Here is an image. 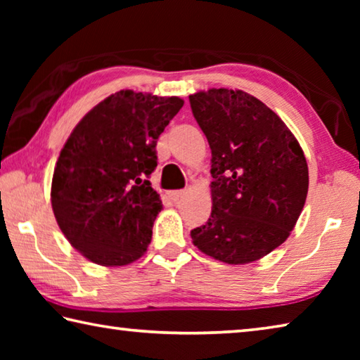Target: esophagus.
<instances>
[{
    "label": "esophagus",
    "mask_w": 360,
    "mask_h": 360,
    "mask_svg": "<svg viewBox=\"0 0 360 360\" xmlns=\"http://www.w3.org/2000/svg\"><path fill=\"white\" fill-rule=\"evenodd\" d=\"M184 195H186L184 191H173V192H168V198L172 200V202H179Z\"/></svg>",
    "instance_id": "obj_1"
}]
</instances>
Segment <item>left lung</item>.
Returning <instances> with one entry per match:
<instances>
[{"label": "left lung", "mask_w": 360, "mask_h": 360, "mask_svg": "<svg viewBox=\"0 0 360 360\" xmlns=\"http://www.w3.org/2000/svg\"><path fill=\"white\" fill-rule=\"evenodd\" d=\"M211 148L212 211L193 245L230 265L259 260L288 240L308 193V165L284 122L243 90L188 96Z\"/></svg>", "instance_id": "1"}]
</instances>
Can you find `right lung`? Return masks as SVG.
<instances>
[{
	"label": "right lung",
	"instance_id": "right-lung-1",
	"mask_svg": "<svg viewBox=\"0 0 360 360\" xmlns=\"http://www.w3.org/2000/svg\"><path fill=\"white\" fill-rule=\"evenodd\" d=\"M184 101L133 90L98 103L65 143L52 178L60 230L84 257L122 266L148 251L162 200L150 187L157 139Z\"/></svg>",
	"mask_w": 360,
	"mask_h": 360
}]
</instances>
